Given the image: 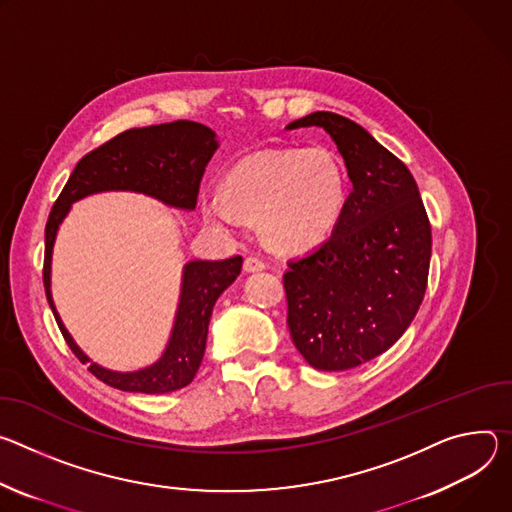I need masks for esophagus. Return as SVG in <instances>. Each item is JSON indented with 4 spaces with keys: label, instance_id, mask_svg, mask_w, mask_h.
I'll return each instance as SVG.
<instances>
[{
    "label": "esophagus",
    "instance_id": "obj_1",
    "mask_svg": "<svg viewBox=\"0 0 512 512\" xmlns=\"http://www.w3.org/2000/svg\"><path fill=\"white\" fill-rule=\"evenodd\" d=\"M264 268H266V262L260 256H254V254L246 256V260H244L246 272H256V270H264Z\"/></svg>",
    "mask_w": 512,
    "mask_h": 512
}]
</instances>
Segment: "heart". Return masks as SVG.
I'll use <instances>...</instances> for the list:
<instances>
[{
    "mask_svg": "<svg viewBox=\"0 0 512 512\" xmlns=\"http://www.w3.org/2000/svg\"><path fill=\"white\" fill-rule=\"evenodd\" d=\"M346 203L344 168L325 148L262 150L242 158L221 183V197L203 201L209 221L234 213L260 219L264 238L280 250L321 244Z\"/></svg>",
    "mask_w": 512,
    "mask_h": 512,
    "instance_id": "obj_1",
    "label": "heart"
}]
</instances>
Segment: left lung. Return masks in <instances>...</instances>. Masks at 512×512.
Masks as SVG:
<instances>
[{
	"mask_svg": "<svg viewBox=\"0 0 512 512\" xmlns=\"http://www.w3.org/2000/svg\"><path fill=\"white\" fill-rule=\"evenodd\" d=\"M323 128L352 191L331 236L282 276L295 348L317 370H350L386 352L417 315L431 223L411 170L362 126L315 111L287 128Z\"/></svg>",
	"mask_w": 512,
	"mask_h": 512,
	"instance_id": "1",
	"label": "left lung"
}]
</instances>
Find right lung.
<instances>
[{
	"label": "right lung",
	"instance_id": "obj_1",
	"mask_svg": "<svg viewBox=\"0 0 512 512\" xmlns=\"http://www.w3.org/2000/svg\"><path fill=\"white\" fill-rule=\"evenodd\" d=\"M217 150L215 134L203 124L177 120L132 128L87 152L75 166L59 199L54 201L44 230L42 280L48 305L73 354L101 382L126 392L162 394L187 386L203 360L207 327L217 297L242 270V256L227 260H195L185 266L181 303L164 356L138 372H111L93 364L73 342L50 295V258L59 223L71 203L99 191H138L166 205L195 209L205 166Z\"/></svg>",
	"mask_w": 512,
	"mask_h": 512
}]
</instances>
